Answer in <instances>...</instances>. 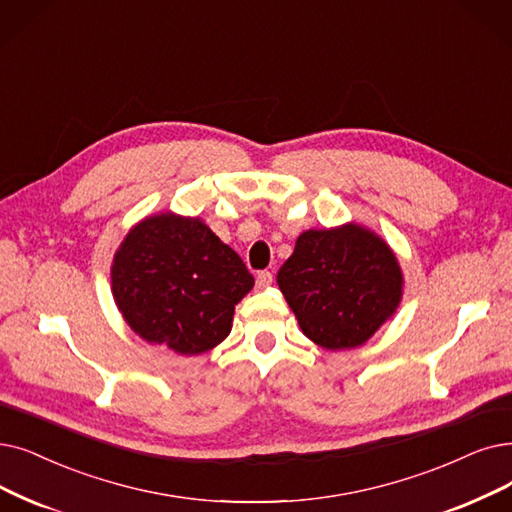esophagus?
<instances>
[{
    "instance_id": "34e87169",
    "label": "esophagus",
    "mask_w": 512,
    "mask_h": 512,
    "mask_svg": "<svg viewBox=\"0 0 512 512\" xmlns=\"http://www.w3.org/2000/svg\"><path fill=\"white\" fill-rule=\"evenodd\" d=\"M271 283H273V273H271V271H260V273L256 275V285H258L260 290L269 288Z\"/></svg>"
}]
</instances>
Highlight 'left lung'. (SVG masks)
Here are the masks:
<instances>
[{
	"label": "left lung",
	"instance_id": "left-lung-1",
	"mask_svg": "<svg viewBox=\"0 0 512 512\" xmlns=\"http://www.w3.org/2000/svg\"><path fill=\"white\" fill-rule=\"evenodd\" d=\"M300 330L323 349H355L401 300V269L372 231L346 224L306 231L277 275Z\"/></svg>",
	"mask_w": 512,
	"mask_h": 512
}]
</instances>
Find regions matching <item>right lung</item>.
I'll return each mask as SVG.
<instances>
[{
    "instance_id": "right-lung-1",
    "label": "right lung",
    "mask_w": 512,
    "mask_h": 512,
    "mask_svg": "<svg viewBox=\"0 0 512 512\" xmlns=\"http://www.w3.org/2000/svg\"><path fill=\"white\" fill-rule=\"evenodd\" d=\"M113 296L132 330L180 355L210 351L252 290L243 260L199 218L161 214L128 233L113 260Z\"/></svg>"
}]
</instances>
